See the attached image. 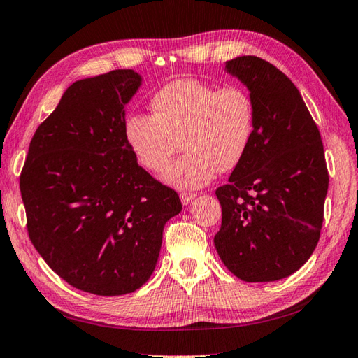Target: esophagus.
Instances as JSON below:
<instances>
[{"mask_svg": "<svg viewBox=\"0 0 358 358\" xmlns=\"http://www.w3.org/2000/svg\"><path fill=\"white\" fill-rule=\"evenodd\" d=\"M194 198H196V194H194V193H187V192L180 193V201H182V204H184V206L190 204V202H192Z\"/></svg>", "mask_w": 358, "mask_h": 358, "instance_id": "34e87169", "label": "esophagus"}]
</instances>
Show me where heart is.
<instances>
[{
  "label": "heart",
  "instance_id": "heart-1",
  "mask_svg": "<svg viewBox=\"0 0 358 358\" xmlns=\"http://www.w3.org/2000/svg\"><path fill=\"white\" fill-rule=\"evenodd\" d=\"M154 113H132L124 138L138 164L160 173L178 151L185 152L166 168V184L185 190L207 185L218 171L237 168L251 148L255 109L238 85H217L199 79H178L152 95Z\"/></svg>",
  "mask_w": 358,
  "mask_h": 358
}]
</instances>
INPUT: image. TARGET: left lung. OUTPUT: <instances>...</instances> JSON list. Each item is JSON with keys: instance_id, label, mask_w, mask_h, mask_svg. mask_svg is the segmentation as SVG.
<instances>
[{"instance_id": "obj_1", "label": "left lung", "mask_w": 358, "mask_h": 358, "mask_svg": "<svg viewBox=\"0 0 358 358\" xmlns=\"http://www.w3.org/2000/svg\"><path fill=\"white\" fill-rule=\"evenodd\" d=\"M248 87L255 131L245 160L217 188L222 220L215 248L245 282L288 278L318 245L329 173L318 126L299 90L255 56L226 62Z\"/></svg>"}]
</instances>
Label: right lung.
<instances>
[{
    "instance_id": "1",
    "label": "right lung",
    "mask_w": 358,
    "mask_h": 358,
    "mask_svg": "<svg viewBox=\"0 0 358 358\" xmlns=\"http://www.w3.org/2000/svg\"><path fill=\"white\" fill-rule=\"evenodd\" d=\"M134 70L73 83L37 127L20 176L28 234L54 273L83 292L120 296L151 278L178 193L143 170L124 138Z\"/></svg>"
}]
</instances>
